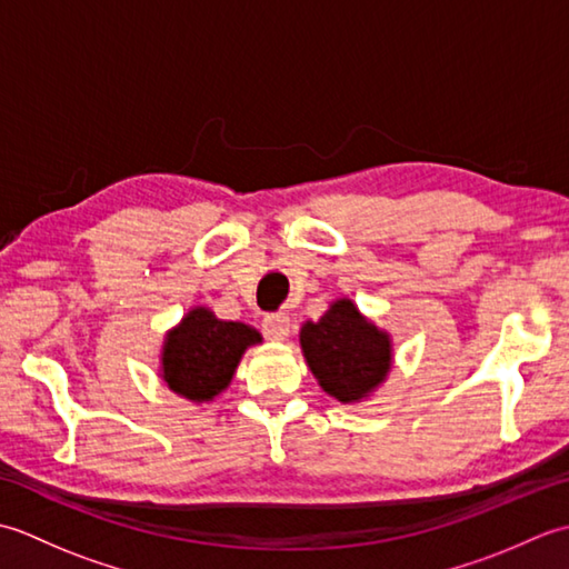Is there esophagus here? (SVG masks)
<instances>
[{
    "mask_svg": "<svg viewBox=\"0 0 569 569\" xmlns=\"http://www.w3.org/2000/svg\"><path fill=\"white\" fill-rule=\"evenodd\" d=\"M261 330L266 335V340L283 342L288 332H291V318H288L286 312H271V316L263 318Z\"/></svg>",
    "mask_w": 569,
    "mask_h": 569,
    "instance_id": "1",
    "label": "esophagus"
}]
</instances>
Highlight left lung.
<instances>
[{
	"instance_id": "left-lung-1",
	"label": "left lung",
	"mask_w": 569,
	"mask_h": 569,
	"mask_svg": "<svg viewBox=\"0 0 569 569\" xmlns=\"http://www.w3.org/2000/svg\"><path fill=\"white\" fill-rule=\"evenodd\" d=\"M303 357L320 389L340 403L371 396L391 371V335L367 320L349 298H340L318 322L300 328Z\"/></svg>"
}]
</instances>
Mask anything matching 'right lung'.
<instances>
[{"label": "right lung", "instance_id": "1", "mask_svg": "<svg viewBox=\"0 0 569 569\" xmlns=\"http://www.w3.org/2000/svg\"><path fill=\"white\" fill-rule=\"evenodd\" d=\"M259 342L261 335L249 325L220 320L208 308H192L166 335L161 379L192 403L212 401L232 381L241 355Z\"/></svg>", "mask_w": 569, "mask_h": 569}]
</instances>
